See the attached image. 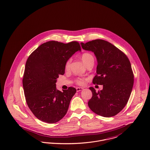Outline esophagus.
<instances>
[{
  "label": "esophagus",
  "mask_w": 150,
  "mask_h": 150,
  "mask_svg": "<svg viewBox=\"0 0 150 150\" xmlns=\"http://www.w3.org/2000/svg\"><path fill=\"white\" fill-rule=\"evenodd\" d=\"M83 89L82 88H76V90H77V91H81V90H82Z\"/></svg>",
  "instance_id": "34e87169"
}]
</instances>
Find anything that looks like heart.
<instances>
[{
  "label": "heart",
  "instance_id": "heart-1",
  "mask_svg": "<svg viewBox=\"0 0 150 150\" xmlns=\"http://www.w3.org/2000/svg\"><path fill=\"white\" fill-rule=\"evenodd\" d=\"M81 59H82V61L83 62V63L86 65H88L91 62H94V59L93 56L89 52H84L83 53H82V54L81 55ZM70 62H71V59L67 60V62H65V70H68L69 69ZM85 80L86 79H85L79 78V79H77L75 81H76V82L77 83V84H78L79 85H83L85 84Z\"/></svg>",
  "mask_w": 150,
  "mask_h": 150
}]
</instances>
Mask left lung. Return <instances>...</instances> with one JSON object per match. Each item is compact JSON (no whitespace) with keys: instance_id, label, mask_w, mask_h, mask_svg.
<instances>
[{"instance_id":"1","label":"left lung","mask_w":150,"mask_h":150,"mask_svg":"<svg viewBox=\"0 0 150 150\" xmlns=\"http://www.w3.org/2000/svg\"><path fill=\"white\" fill-rule=\"evenodd\" d=\"M81 44L83 50L94 52L97 60V74L93 83L103 85V89L98 92L89 88L93 95L88 106L97 115L115 116L127 104L132 89L134 74L130 60L123 52L105 40L97 39Z\"/></svg>"}]
</instances>
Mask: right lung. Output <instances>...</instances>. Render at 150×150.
<instances>
[{
    "label": "right lung",
    "instance_id": "1",
    "mask_svg": "<svg viewBox=\"0 0 150 150\" xmlns=\"http://www.w3.org/2000/svg\"><path fill=\"white\" fill-rule=\"evenodd\" d=\"M81 50L77 41L64 44L50 41L42 44L28 57L23 78L28 106L39 120L54 123L67 114L70 100L76 93L69 87L61 92L56 89L59 75L65 73L67 61Z\"/></svg>",
    "mask_w": 150,
    "mask_h": 150
}]
</instances>
